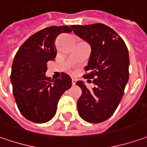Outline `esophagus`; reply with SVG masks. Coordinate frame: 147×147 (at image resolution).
Here are the masks:
<instances>
[{
  "instance_id": "34e87169",
  "label": "esophagus",
  "mask_w": 147,
  "mask_h": 147,
  "mask_svg": "<svg viewBox=\"0 0 147 147\" xmlns=\"http://www.w3.org/2000/svg\"><path fill=\"white\" fill-rule=\"evenodd\" d=\"M76 79H72V80H71V84H72V85H75V84H76Z\"/></svg>"
}]
</instances>
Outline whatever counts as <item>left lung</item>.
I'll list each match as a JSON object with an SVG mask.
<instances>
[{"label":"left lung","mask_w":147,"mask_h":147,"mask_svg":"<svg viewBox=\"0 0 147 147\" xmlns=\"http://www.w3.org/2000/svg\"><path fill=\"white\" fill-rule=\"evenodd\" d=\"M74 33L90 45L91 53L84 78L94 79L95 87L87 89L82 80L76 84L82 90L77 101L80 117L93 124L101 123L114 114L129 80V51L123 39L102 23L71 25Z\"/></svg>","instance_id":"1"}]
</instances>
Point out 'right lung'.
<instances>
[{"label": "right lung", "mask_w": 147, "mask_h": 147, "mask_svg": "<svg viewBox=\"0 0 147 147\" xmlns=\"http://www.w3.org/2000/svg\"><path fill=\"white\" fill-rule=\"evenodd\" d=\"M71 32L68 26L44 28L31 36L15 54L10 80L18 110L28 120L38 124L50 120L60 97L71 86L67 74L63 72L55 80L45 76L47 63L57 54L58 36Z\"/></svg>", "instance_id": "1"}]
</instances>
